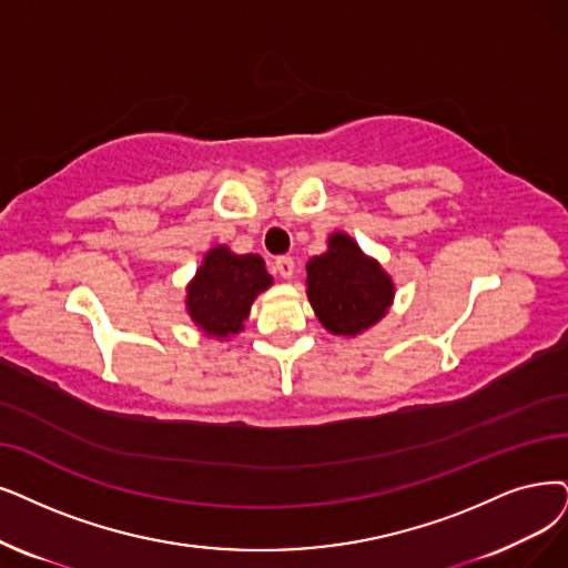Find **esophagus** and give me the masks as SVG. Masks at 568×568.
<instances>
[{
	"instance_id": "obj_1",
	"label": "esophagus",
	"mask_w": 568,
	"mask_h": 568,
	"mask_svg": "<svg viewBox=\"0 0 568 568\" xmlns=\"http://www.w3.org/2000/svg\"><path fill=\"white\" fill-rule=\"evenodd\" d=\"M293 267H296V265H293L291 256H280L275 261V272H277L282 280H291L293 277Z\"/></svg>"
}]
</instances>
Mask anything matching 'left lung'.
<instances>
[{"label": "left lung", "instance_id": "1", "mask_svg": "<svg viewBox=\"0 0 568 568\" xmlns=\"http://www.w3.org/2000/svg\"><path fill=\"white\" fill-rule=\"evenodd\" d=\"M305 270L307 301L333 335H361L382 322L394 303L392 275L347 233H333L326 252L312 256Z\"/></svg>", "mask_w": 568, "mask_h": 568}]
</instances>
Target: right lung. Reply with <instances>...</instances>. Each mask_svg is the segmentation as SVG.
<instances>
[{
	"instance_id": "add662e5",
	"label": "right lung",
	"mask_w": 568,
	"mask_h": 568,
	"mask_svg": "<svg viewBox=\"0 0 568 568\" xmlns=\"http://www.w3.org/2000/svg\"><path fill=\"white\" fill-rule=\"evenodd\" d=\"M272 286L265 261L258 254H235L216 244L202 256L195 277L186 284V312L210 337L229 339L244 331L258 293Z\"/></svg>"
}]
</instances>
